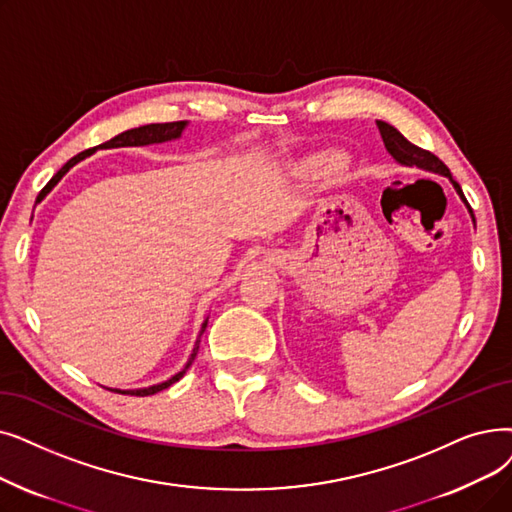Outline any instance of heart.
<instances>
[{
    "label": "heart",
    "instance_id": "heart-1",
    "mask_svg": "<svg viewBox=\"0 0 512 512\" xmlns=\"http://www.w3.org/2000/svg\"><path fill=\"white\" fill-rule=\"evenodd\" d=\"M345 167V157L341 152H320L314 154V157H309L305 161V169L309 173H316V175H326V173H337Z\"/></svg>",
    "mask_w": 512,
    "mask_h": 512
}]
</instances>
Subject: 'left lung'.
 Returning a JSON list of instances; mask_svg holds the SVG:
<instances>
[{
	"label": "left lung",
	"instance_id": "1",
	"mask_svg": "<svg viewBox=\"0 0 512 512\" xmlns=\"http://www.w3.org/2000/svg\"><path fill=\"white\" fill-rule=\"evenodd\" d=\"M376 125H379V131H381V138H383V142H385V148H387V152L391 154L395 163L404 165V167H418V169H422V171H429V173H437V175L448 177V180H450L452 186H454V190H456V194L460 196V201L466 205V209H469L471 219H473V224H475L473 209H471L469 203H466V198H464V194H462V188H460V184L452 177L450 169H448L446 165H443V163L435 157V154H431L429 150H422V148L414 146L412 142H408V140L402 136V133H399L393 125H389V123H385V121H376Z\"/></svg>",
	"mask_w": 512,
	"mask_h": 512
}]
</instances>
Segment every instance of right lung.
Wrapping results in <instances>:
<instances>
[{
    "instance_id": "obj_1",
    "label": "right lung",
    "mask_w": 512,
    "mask_h": 512,
    "mask_svg": "<svg viewBox=\"0 0 512 512\" xmlns=\"http://www.w3.org/2000/svg\"><path fill=\"white\" fill-rule=\"evenodd\" d=\"M186 125H188V121H175V123H150V125H142V127H136V129H127V131H123V133H119V136H115L113 140H108V142H104V144H100V146H96V148H90V150H83V152H79L77 157H73L69 163H66L54 177L52 180L46 184V188H43L41 192H39V196H37V201H35V205H39L43 198H46L56 186H58V182L62 180V177L69 173L77 163H81L83 159H87V157H92V154L96 152V150H108V148H125V146H150V144H163V142H173V140H180L182 138V133H184V129H186ZM207 322H209V318H205V322L201 324V332H198V337H196V343H194V349H192V353H190V358H188V362H186V366L180 370V372H175L171 379H167V381H163V383H157V385H150V387H142V389H110V387H104V389H108V391H115V393H127V395H138V397H146V395H154V393H159V391H163V389H167V387H171L173 383H177L182 379V376L186 374V370L192 366V362H194V358H196V353H198V345H201V337H203V332H205V328H207Z\"/></svg>"
}]
</instances>
